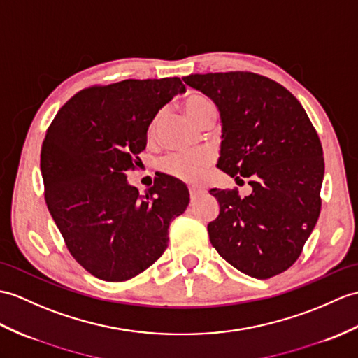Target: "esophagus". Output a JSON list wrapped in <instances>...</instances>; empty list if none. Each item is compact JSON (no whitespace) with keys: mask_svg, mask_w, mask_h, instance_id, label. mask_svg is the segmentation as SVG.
Wrapping results in <instances>:
<instances>
[{"mask_svg":"<svg viewBox=\"0 0 358 358\" xmlns=\"http://www.w3.org/2000/svg\"><path fill=\"white\" fill-rule=\"evenodd\" d=\"M189 194H190V199L195 201V199L201 195V189H198L195 186H189Z\"/></svg>","mask_w":358,"mask_h":358,"instance_id":"34e87169","label":"esophagus"}]
</instances>
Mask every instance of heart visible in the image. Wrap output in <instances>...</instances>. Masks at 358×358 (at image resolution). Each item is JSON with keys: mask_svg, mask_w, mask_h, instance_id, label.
Returning a JSON list of instances; mask_svg holds the SVG:
<instances>
[{"mask_svg": "<svg viewBox=\"0 0 358 358\" xmlns=\"http://www.w3.org/2000/svg\"><path fill=\"white\" fill-rule=\"evenodd\" d=\"M189 119L194 123L199 124L207 119H217L218 110L209 97L201 94H192L189 96L185 103H182ZM162 111L152 119L149 124L148 136L154 137L157 127L162 120ZM215 159V154L210 149H196V151L189 152H172L164 155L160 162V168L163 172L169 173V176L185 180V181H196L203 176L207 166H209Z\"/></svg>", "mask_w": 358, "mask_h": 358, "instance_id": "b5f03b06", "label": "heart"}]
</instances>
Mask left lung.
Masks as SVG:
<instances>
[{"mask_svg":"<svg viewBox=\"0 0 358 358\" xmlns=\"http://www.w3.org/2000/svg\"><path fill=\"white\" fill-rule=\"evenodd\" d=\"M189 87L210 97L222 122L218 168L252 194L210 189L220 215L212 245L256 279L284 273L301 256L319 220L325 172L317 131L301 102L278 82L250 71L190 74Z\"/></svg>","mask_w":358,"mask_h":358,"instance_id":"1","label":"left lung"}]
</instances>
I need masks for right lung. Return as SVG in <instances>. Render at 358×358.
<instances>
[{
	"instance_id": "obj_1",
	"label": "right lung",
	"mask_w": 358,
	"mask_h": 358,
	"mask_svg": "<svg viewBox=\"0 0 358 358\" xmlns=\"http://www.w3.org/2000/svg\"><path fill=\"white\" fill-rule=\"evenodd\" d=\"M180 78L127 79L74 94L41 149L48 212L71 256L93 276L123 282L159 259L189 190L160 173L145 195L127 181L155 114L185 93Z\"/></svg>"
}]
</instances>
